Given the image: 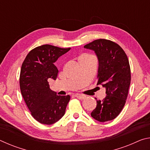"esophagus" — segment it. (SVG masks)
<instances>
[{
    "instance_id": "obj_1",
    "label": "esophagus",
    "mask_w": 150,
    "mask_h": 150,
    "mask_svg": "<svg viewBox=\"0 0 150 150\" xmlns=\"http://www.w3.org/2000/svg\"><path fill=\"white\" fill-rule=\"evenodd\" d=\"M75 96L77 97L79 99H81V100H83L84 98H85L86 96L85 95H81V94H76Z\"/></svg>"
}]
</instances>
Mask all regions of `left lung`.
<instances>
[{
  "label": "left lung",
  "instance_id": "obj_1",
  "mask_svg": "<svg viewBox=\"0 0 150 150\" xmlns=\"http://www.w3.org/2000/svg\"><path fill=\"white\" fill-rule=\"evenodd\" d=\"M84 47L94 50L97 55V85L105 87L106 94L103 100H96L91 115L100 122L112 120L120 113L128 97L131 81L128 57L118 44L106 39L94 40Z\"/></svg>",
  "mask_w": 150,
  "mask_h": 150
}]
</instances>
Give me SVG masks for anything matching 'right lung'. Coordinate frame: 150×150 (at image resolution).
I'll list each match as a JSON object with an SVG mask.
<instances>
[{
    "instance_id": "add662e5",
    "label": "right lung",
    "mask_w": 150,
    "mask_h": 150,
    "mask_svg": "<svg viewBox=\"0 0 150 150\" xmlns=\"http://www.w3.org/2000/svg\"><path fill=\"white\" fill-rule=\"evenodd\" d=\"M70 49L40 45L30 51L22 63L20 91L32 116L41 124H54L65 115L70 96L57 95L50 89L48 79L56 80L59 71L54 63Z\"/></svg>"
}]
</instances>
